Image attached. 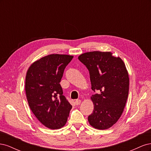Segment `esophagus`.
<instances>
[{
	"instance_id": "obj_1",
	"label": "esophagus",
	"mask_w": 151,
	"mask_h": 151,
	"mask_svg": "<svg viewBox=\"0 0 151 151\" xmlns=\"http://www.w3.org/2000/svg\"><path fill=\"white\" fill-rule=\"evenodd\" d=\"M81 101L80 99H77L75 101V104L76 105H79L81 104Z\"/></svg>"
}]
</instances>
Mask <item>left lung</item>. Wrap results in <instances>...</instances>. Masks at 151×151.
<instances>
[{
	"label": "left lung",
	"mask_w": 151,
	"mask_h": 151,
	"mask_svg": "<svg viewBox=\"0 0 151 151\" xmlns=\"http://www.w3.org/2000/svg\"><path fill=\"white\" fill-rule=\"evenodd\" d=\"M79 60L89 72L94 110L88 116L94 129L106 130L119 120L129 95V76L123 61L111 52L94 51L80 55Z\"/></svg>",
	"instance_id": "1"
}]
</instances>
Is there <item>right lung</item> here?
<instances>
[{
  "instance_id": "1",
  "label": "right lung",
  "mask_w": 151,
  "mask_h": 151,
  "mask_svg": "<svg viewBox=\"0 0 151 151\" xmlns=\"http://www.w3.org/2000/svg\"><path fill=\"white\" fill-rule=\"evenodd\" d=\"M73 57L48 55L31 63L26 72L25 91L29 106L36 118L50 129L64 126L72 108L63 95L60 82Z\"/></svg>"
}]
</instances>
